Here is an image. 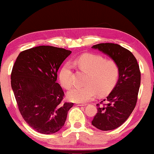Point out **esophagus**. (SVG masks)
<instances>
[{
    "label": "esophagus",
    "instance_id": "obj_1",
    "mask_svg": "<svg viewBox=\"0 0 154 154\" xmlns=\"http://www.w3.org/2000/svg\"><path fill=\"white\" fill-rule=\"evenodd\" d=\"M75 105H77V106H85V104H83V103H75Z\"/></svg>",
    "mask_w": 154,
    "mask_h": 154
}]
</instances>
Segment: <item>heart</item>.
<instances>
[{
	"label": "heart",
	"mask_w": 154,
	"mask_h": 154,
	"mask_svg": "<svg viewBox=\"0 0 154 154\" xmlns=\"http://www.w3.org/2000/svg\"><path fill=\"white\" fill-rule=\"evenodd\" d=\"M72 64L86 72L87 75L85 86L74 88L68 92L67 97L71 102L85 103L97 94L100 96L108 94L119 79L118 65L101 56L85 54L73 59ZM59 79L64 88L69 89L72 86V71L69 63H66L60 69Z\"/></svg>",
	"instance_id": "b5f03b06"
}]
</instances>
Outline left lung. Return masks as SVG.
<instances>
[{
	"instance_id": "8db88e82",
	"label": "left lung",
	"mask_w": 154,
	"mask_h": 154,
	"mask_svg": "<svg viewBox=\"0 0 154 154\" xmlns=\"http://www.w3.org/2000/svg\"><path fill=\"white\" fill-rule=\"evenodd\" d=\"M111 58L118 65L119 79L107 97L106 104L100 106L92 125L103 131L112 130L120 127L134 109L141 83V73L133 54L120 45L102 43L92 47ZM103 101L100 102V104Z\"/></svg>"
}]
</instances>
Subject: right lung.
Returning a JSON list of instances; mask_svg holds the SVG:
<instances>
[{
  "label": "right lung",
  "mask_w": 154,
  "mask_h": 154,
  "mask_svg": "<svg viewBox=\"0 0 154 154\" xmlns=\"http://www.w3.org/2000/svg\"><path fill=\"white\" fill-rule=\"evenodd\" d=\"M71 51L39 46L22 52L11 73V87L20 112L33 129L45 134L64 125L72 103H63V91L57 83V71Z\"/></svg>",
  "instance_id": "add662e5"
}]
</instances>
